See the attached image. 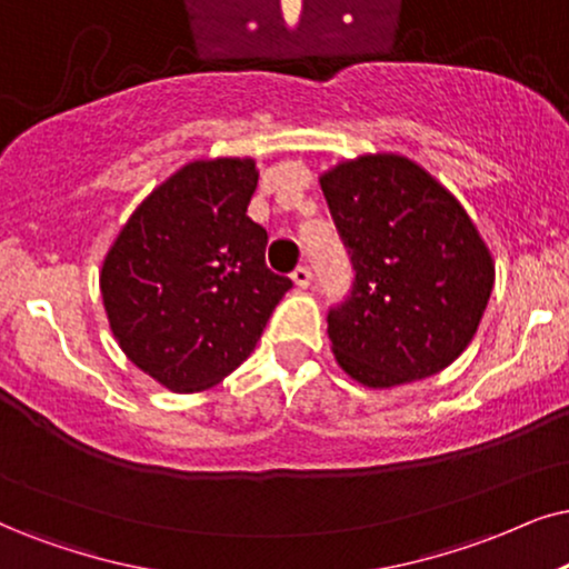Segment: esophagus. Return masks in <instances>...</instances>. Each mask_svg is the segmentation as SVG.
Segmentation results:
<instances>
[{"label": "esophagus", "mask_w": 569, "mask_h": 569, "mask_svg": "<svg viewBox=\"0 0 569 569\" xmlns=\"http://www.w3.org/2000/svg\"><path fill=\"white\" fill-rule=\"evenodd\" d=\"M291 280L299 286V289H307L309 280H312V270H309L307 264H299V268L291 272Z\"/></svg>", "instance_id": "34e87169"}]
</instances>
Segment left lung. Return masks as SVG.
Here are the masks:
<instances>
[{"label":"left lung","mask_w":569,"mask_h":569,"mask_svg":"<svg viewBox=\"0 0 569 569\" xmlns=\"http://www.w3.org/2000/svg\"><path fill=\"white\" fill-rule=\"evenodd\" d=\"M320 186L357 270L351 297L328 315L338 368L365 388L449 368L493 291L476 222L422 164L393 152L338 162Z\"/></svg>","instance_id":"obj_1"}]
</instances>
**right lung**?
<instances>
[{
	"mask_svg": "<svg viewBox=\"0 0 569 569\" xmlns=\"http://www.w3.org/2000/svg\"><path fill=\"white\" fill-rule=\"evenodd\" d=\"M251 157L193 160L136 207L107 251L99 289L136 368L199 393L254 351L291 280L268 270V233L249 220Z\"/></svg>",
	"mask_w": 569,
	"mask_h": 569,
	"instance_id": "right-lung-1",
	"label": "right lung"
}]
</instances>
